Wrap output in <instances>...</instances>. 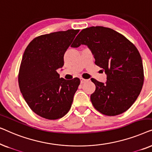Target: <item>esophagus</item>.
I'll list each match as a JSON object with an SVG mask.
<instances>
[{"mask_svg": "<svg viewBox=\"0 0 152 152\" xmlns=\"http://www.w3.org/2000/svg\"><path fill=\"white\" fill-rule=\"evenodd\" d=\"M80 81H81V84H84V83L88 82V80H86V79H83V78H80Z\"/></svg>", "mask_w": 152, "mask_h": 152, "instance_id": "esophagus-1", "label": "esophagus"}]
</instances>
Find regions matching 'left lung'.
Returning <instances> with one entry per match:
<instances>
[{"label":"left lung","mask_w":152,"mask_h":152,"mask_svg":"<svg viewBox=\"0 0 152 152\" xmlns=\"http://www.w3.org/2000/svg\"><path fill=\"white\" fill-rule=\"evenodd\" d=\"M88 45L95 64L107 74V82L91 81L95 91L91 95L93 107L105 115H120L138 98L144 82L142 58L136 47L125 37L102 26L83 29L71 45Z\"/></svg>","instance_id":"8db88e82"}]
</instances>
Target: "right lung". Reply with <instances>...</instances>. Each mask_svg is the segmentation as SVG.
<instances>
[{
  "instance_id": "1",
  "label": "right lung",
  "mask_w": 152,
  "mask_h": 152,
  "mask_svg": "<svg viewBox=\"0 0 152 152\" xmlns=\"http://www.w3.org/2000/svg\"><path fill=\"white\" fill-rule=\"evenodd\" d=\"M79 31L41 35L25 50L18 77L20 91L32 111L45 119H59L69 111L80 84L79 78L66 80L57 72Z\"/></svg>"
}]
</instances>
